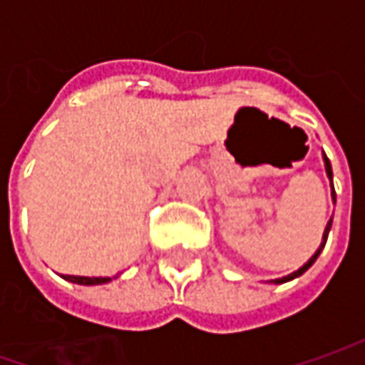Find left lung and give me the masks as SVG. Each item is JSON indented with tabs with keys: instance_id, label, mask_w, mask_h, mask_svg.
<instances>
[{
	"instance_id": "8db88e82",
	"label": "left lung",
	"mask_w": 365,
	"mask_h": 365,
	"mask_svg": "<svg viewBox=\"0 0 365 365\" xmlns=\"http://www.w3.org/2000/svg\"><path fill=\"white\" fill-rule=\"evenodd\" d=\"M323 160H325V170H327V176H329V180H331V187H333V170H331V162L329 158L323 154ZM331 197H333V203H335V190H331ZM331 223H333V219H329V223H327V227H325V232H323V242H321V245H319V250H317L315 254L311 256V259L304 264V266H301L297 272H292V274H288V276H284V278H276V280H272L274 284H282V282H288V280H292V278H297V276H301V274H304L313 264H315V259L319 258V254H321V250L325 247V242H327V235H329L331 232Z\"/></svg>"
}]
</instances>
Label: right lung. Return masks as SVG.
Listing matches in <instances>:
<instances>
[{
    "instance_id": "1",
    "label": "right lung",
    "mask_w": 365,
    "mask_h": 365,
    "mask_svg": "<svg viewBox=\"0 0 365 365\" xmlns=\"http://www.w3.org/2000/svg\"><path fill=\"white\" fill-rule=\"evenodd\" d=\"M64 280L68 282H75V284H85V287H91V284H106L111 278H89V276H64Z\"/></svg>"
}]
</instances>
